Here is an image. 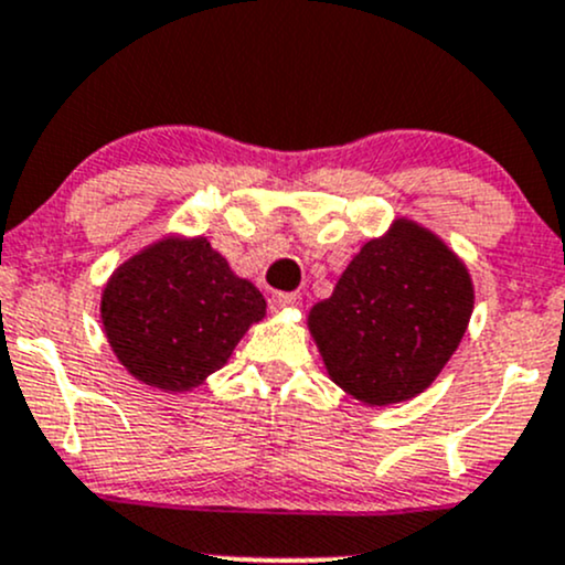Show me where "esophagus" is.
I'll return each instance as SVG.
<instances>
[{
  "label": "esophagus",
  "mask_w": 565,
  "mask_h": 565,
  "mask_svg": "<svg viewBox=\"0 0 565 565\" xmlns=\"http://www.w3.org/2000/svg\"><path fill=\"white\" fill-rule=\"evenodd\" d=\"M299 305H301L299 294H271V299H269V307L275 309V312H280V309L299 307Z\"/></svg>",
  "instance_id": "34e87169"
}]
</instances>
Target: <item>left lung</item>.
<instances>
[{
	"label": "left lung",
	"mask_w": 565,
	"mask_h": 565,
	"mask_svg": "<svg viewBox=\"0 0 565 565\" xmlns=\"http://www.w3.org/2000/svg\"><path fill=\"white\" fill-rule=\"evenodd\" d=\"M475 309L466 264L398 217L350 260L329 299L309 309L326 372L363 404L409 402L439 377Z\"/></svg>",
	"instance_id": "obj_1"
}]
</instances>
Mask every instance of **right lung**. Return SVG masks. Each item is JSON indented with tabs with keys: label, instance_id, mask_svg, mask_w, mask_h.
<instances>
[{
	"label": "right lung",
	"instance_id": "1",
	"mask_svg": "<svg viewBox=\"0 0 565 565\" xmlns=\"http://www.w3.org/2000/svg\"><path fill=\"white\" fill-rule=\"evenodd\" d=\"M266 301L204 236H163L102 290V326L131 377L167 393L202 385L223 366Z\"/></svg>",
	"mask_w": 565,
	"mask_h": 565
}]
</instances>
